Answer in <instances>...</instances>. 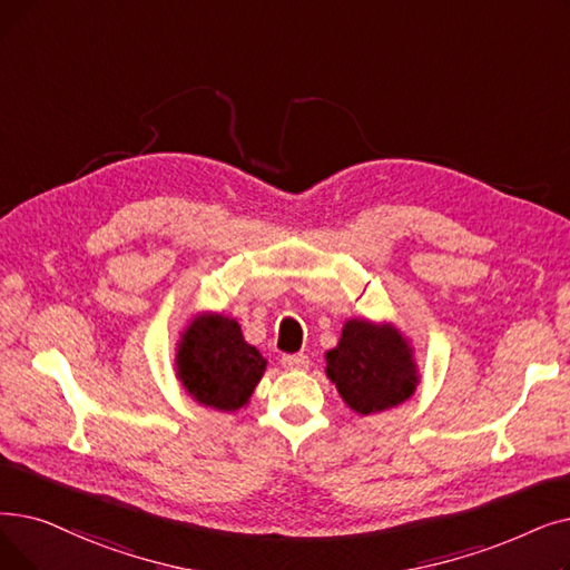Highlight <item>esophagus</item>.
<instances>
[{
  "label": "esophagus",
  "instance_id": "1",
  "mask_svg": "<svg viewBox=\"0 0 570 570\" xmlns=\"http://www.w3.org/2000/svg\"><path fill=\"white\" fill-rule=\"evenodd\" d=\"M282 365L286 370H307L309 367V358L305 354H284L282 356Z\"/></svg>",
  "mask_w": 570,
  "mask_h": 570
}]
</instances>
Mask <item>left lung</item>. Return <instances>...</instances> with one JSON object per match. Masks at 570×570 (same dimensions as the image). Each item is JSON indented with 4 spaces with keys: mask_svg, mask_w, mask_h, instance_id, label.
Returning a JSON list of instances; mask_svg holds the SVG:
<instances>
[{
    "mask_svg": "<svg viewBox=\"0 0 570 570\" xmlns=\"http://www.w3.org/2000/svg\"><path fill=\"white\" fill-rule=\"evenodd\" d=\"M412 352L410 340L389 321L350 318L337 346L326 352V375L356 414H377L405 403L416 391Z\"/></svg>",
    "mask_w": 570,
    "mask_h": 570,
    "instance_id": "8db88e82",
    "label": "left lung"
}]
</instances>
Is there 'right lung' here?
<instances>
[{
    "label": "right lung",
    "instance_id": "right-lung-1",
    "mask_svg": "<svg viewBox=\"0 0 570 570\" xmlns=\"http://www.w3.org/2000/svg\"><path fill=\"white\" fill-rule=\"evenodd\" d=\"M177 377L193 401L218 412L249 405L267 361L242 335L235 318L195 314L177 342Z\"/></svg>",
    "mask_w": 570,
    "mask_h": 570
}]
</instances>
